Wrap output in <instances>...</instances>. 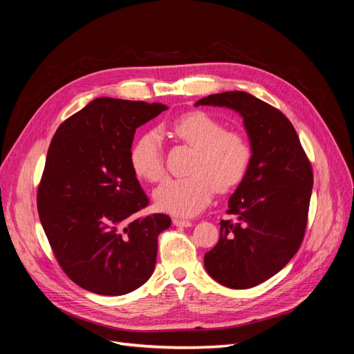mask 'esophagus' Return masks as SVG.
I'll return each instance as SVG.
<instances>
[{
    "label": "esophagus",
    "mask_w": 354,
    "mask_h": 354,
    "mask_svg": "<svg viewBox=\"0 0 354 354\" xmlns=\"http://www.w3.org/2000/svg\"><path fill=\"white\" fill-rule=\"evenodd\" d=\"M173 223L176 224V226H178V227H190V226H192V221H190V220L178 218V217H176V218L173 220Z\"/></svg>",
    "instance_id": "esophagus-1"
}]
</instances>
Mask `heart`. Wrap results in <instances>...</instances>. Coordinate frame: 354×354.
Instances as JSON below:
<instances>
[{"label":"heart","mask_w":354,"mask_h":354,"mask_svg":"<svg viewBox=\"0 0 354 354\" xmlns=\"http://www.w3.org/2000/svg\"><path fill=\"white\" fill-rule=\"evenodd\" d=\"M177 140L195 149L185 178H171L155 190L159 209L174 216L190 217L205 208L216 190L229 192L243 180L250 168L252 149L239 131L224 130L216 118L194 111L181 115L168 125ZM134 173L158 183L165 176L162 142L156 131H146L131 149Z\"/></svg>","instance_id":"b5f03b06"}]
</instances>
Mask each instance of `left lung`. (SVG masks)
I'll return each instance as SVG.
<instances>
[{"label": "left lung", "instance_id": "8db88e82", "mask_svg": "<svg viewBox=\"0 0 354 354\" xmlns=\"http://www.w3.org/2000/svg\"><path fill=\"white\" fill-rule=\"evenodd\" d=\"M199 104L226 106L243 116L252 156L220 221V239L203 257L212 279L248 289L270 279L303 243L313 187L312 162L291 121L245 91L211 94Z\"/></svg>", "mask_w": 354, "mask_h": 354}]
</instances>
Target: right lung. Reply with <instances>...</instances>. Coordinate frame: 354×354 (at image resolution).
Listing matches in <instances>:
<instances>
[{
	"mask_svg": "<svg viewBox=\"0 0 354 354\" xmlns=\"http://www.w3.org/2000/svg\"><path fill=\"white\" fill-rule=\"evenodd\" d=\"M160 103L95 99L60 124L38 185L37 207L51 251L72 282L124 295L152 276L165 214L149 205L131 165L136 128L165 111Z\"/></svg>",
	"mask_w": 354,
	"mask_h": 354,
	"instance_id": "add662e5",
	"label": "right lung"
}]
</instances>
